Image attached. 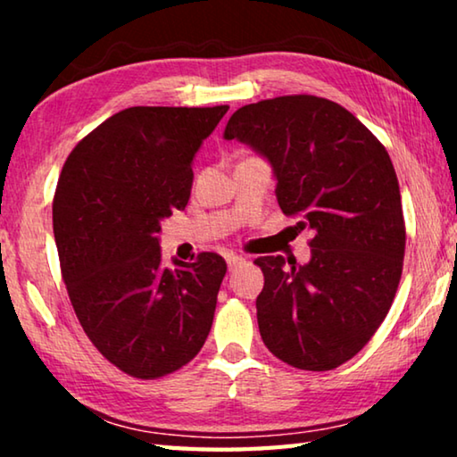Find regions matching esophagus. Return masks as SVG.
<instances>
[{
	"label": "esophagus",
	"instance_id": "1",
	"mask_svg": "<svg viewBox=\"0 0 457 457\" xmlns=\"http://www.w3.org/2000/svg\"><path fill=\"white\" fill-rule=\"evenodd\" d=\"M228 270H229V272H234V270H237L239 266H242L244 264V262H245V258H242V256H237V253H229V256H228Z\"/></svg>",
	"mask_w": 457,
	"mask_h": 457
}]
</instances>
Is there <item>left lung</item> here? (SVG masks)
Here are the masks:
<instances>
[{
	"mask_svg": "<svg viewBox=\"0 0 457 457\" xmlns=\"http://www.w3.org/2000/svg\"><path fill=\"white\" fill-rule=\"evenodd\" d=\"M223 138L268 161L280 210L312 231L306 264L256 260L262 340L296 369H337L381 327L403 270L405 223L389 154L346 108L311 95L237 108Z\"/></svg>",
	"mask_w": 457,
	"mask_h": 457,
	"instance_id": "8db88e82",
	"label": "left lung"
}]
</instances>
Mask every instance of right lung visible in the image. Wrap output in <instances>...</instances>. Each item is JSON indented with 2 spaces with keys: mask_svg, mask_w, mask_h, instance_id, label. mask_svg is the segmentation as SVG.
<instances>
[{
  "mask_svg": "<svg viewBox=\"0 0 457 457\" xmlns=\"http://www.w3.org/2000/svg\"><path fill=\"white\" fill-rule=\"evenodd\" d=\"M229 106H130L66 159L52 205L62 278L92 345L137 378L173 373L210 335L226 262H161V221L185 210L193 159Z\"/></svg>",
  "mask_w": 457,
  "mask_h": 457,
  "instance_id": "obj_1",
  "label": "right lung"
}]
</instances>
